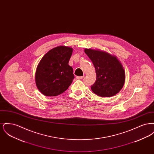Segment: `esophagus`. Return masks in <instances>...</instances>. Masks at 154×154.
I'll use <instances>...</instances> for the list:
<instances>
[{
  "mask_svg": "<svg viewBox=\"0 0 154 154\" xmlns=\"http://www.w3.org/2000/svg\"><path fill=\"white\" fill-rule=\"evenodd\" d=\"M83 78H84V76H77V77H76V79H79V80L82 79Z\"/></svg>",
  "mask_w": 154,
  "mask_h": 154,
  "instance_id": "1",
  "label": "esophagus"
}]
</instances>
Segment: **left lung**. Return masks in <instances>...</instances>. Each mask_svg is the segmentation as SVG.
<instances>
[{
  "label": "left lung",
  "instance_id": "8db88e82",
  "mask_svg": "<svg viewBox=\"0 0 154 154\" xmlns=\"http://www.w3.org/2000/svg\"><path fill=\"white\" fill-rule=\"evenodd\" d=\"M84 52L95 68L96 80L91 86L92 91L102 97L117 94L125 81L124 69L117 57L100 50L85 48Z\"/></svg>",
  "mask_w": 154,
  "mask_h": 154
}]
</instances>
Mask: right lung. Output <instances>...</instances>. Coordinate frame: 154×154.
I'll list each match as a JSON object with an SVG mask.
<instances>
[{"label":"right lung","instance_id":"obj_1","mask_svg":"<svg viewBox=\"0 0 154 154\" xmlns=\"http://www.w3.org/2000/svg\"><path fill=\"white\" fill-rule=\"evenodd\" d=\"M73 48L65 45L47 52L37 66L35 82L40 92L47 96H56L64 92L74 78L69 61Z\"/></svg>","mask_w":154,"mask_h":154}]
</instances>
